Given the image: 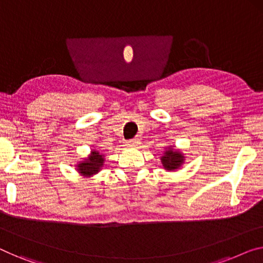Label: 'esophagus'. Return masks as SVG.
<instances>
[{"label":"esophagus","mask_w":263,"mask_h":263,"mask_svg":"<svg viewBox=\"0 0 263 263\" xmlns=\"http://www.w3.org/2000/svg\"><path fill=\"white\" fill-rule=\"evenodd\" d=\"M139 144H140V140H139V138L131 139V140H128V142H127V145H128V146H138Z\"/></svg>","instance_id":"esophagus-1"}]
</instances>
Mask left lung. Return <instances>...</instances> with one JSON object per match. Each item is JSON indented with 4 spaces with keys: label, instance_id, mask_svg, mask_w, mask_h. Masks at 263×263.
Masks as SVG:
<instances>
[{
    "label": "left lung",
    "instance_id": "8db88e82",
    "mask_svg": "<svg viewBox=\"0 0 263 263\" xmlns=\"http://www.w3.org/2000/svg\"><path fill=\"white\" fill-rule=\"evenodd\" d=\"M185 157L181 150H175L172 146L165 148L164 155L160 157V162L163 164V167L166 171L178 170L184 164Z\"/></svg>",
    "mask_w": 263,
    "mask_h": 263
}]
</instances>
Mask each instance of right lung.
<instances>
[{
    "mask_svg": "<svg viewBox=\"0 0 263 263\" xmlns=\"http://www.w3.org/2000/svg\"><path fill=\"white\" fill-rule=\"evenodd\" d=\"M104 155L100 154L98 150H92L91 154L88 155L87 158H85L82 162L77 164V171L79 172L84 177H92L96 174H98L104 166Z\"/></svg>",
    "mask_w": 263,
    "mask_h": 263,
    "instance_id": "add662e5",
    "label": "right lung"
}]
</instances>
